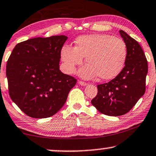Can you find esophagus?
<instances>
[{
	"mask_svg": "<svg viewBox=\"0 0 156 156\" xmlns=\"http://www.w3.org/2000/svg\"><path fill=\"white\" fill-rule=\"evenodd\" d=\"M78 82H79V84H80V85H82V86H86L87 84V83L83 82V81H79Z\"/></svg>",
	"mask_w": 156,
	"mask_h": 156,
	"instance_id": "obj_1",
	"label": "esophagus"
}]
</instances>
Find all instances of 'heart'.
I'll return each mask as SVG.
<instances>
[{"label":"heart","mask_w":156,"mask_h":156,"mask_svg":"<svg viewBox=\"0 0 156 156\" xmlns=\"http://www.w3.org/2000/svg\"><path fill=\"white\" fill-rule=\"evenodd\" d=\"M61 57L67 73L75 71L76 66L86 57V66L80 70L84 79L98 76L102 80L116 77L124 68L127 57L126 44L120 38L108 34H90L78 37L75 47L64 46Z\"/></svg>","instance_id":"obj_1"}]
</instances>
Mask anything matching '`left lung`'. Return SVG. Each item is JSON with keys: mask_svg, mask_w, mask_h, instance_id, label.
<instances>
[{"mask_svg": "<svg viewBox=\"0 0 156 156\" xmlns=\"http://www.w3.org/2000/svg\"><path fill=\"white\" fill-rule=\"evenodd\" d=\"M120 34L126 44L125 66L108 83L98 84V94L91 102L97 110L109 116H120L128 112L145 92L147 61L140 44L124 31Z\"/></svg>", "mask_w": 156, "mask_h": 156, "instance_id": "1", "label": "left lung"}]
</instances>
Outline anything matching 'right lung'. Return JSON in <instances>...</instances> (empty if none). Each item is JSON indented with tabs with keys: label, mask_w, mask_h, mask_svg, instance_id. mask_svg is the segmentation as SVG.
Wrapping results in <instances>:
<instances>
[{
	"label": "right lung",
	"mask_w": 156,
	"mask_h": 156,
	"mask_svg": "<svg viewBox=\"0 0 156 156\" xmlns=\"http://www.w3.org/2000/svg\"><path fill=\"white\" fill-rule=\"evenodd\" d=\"M66 36L34 38L16 44L8 59L11 99L34 118L53 116L65 104L76 80L59 70Z\"/></svg>",
	"instance_id": "obj_1"
}]
</instances>
